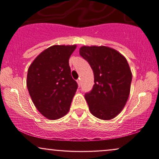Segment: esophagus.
Instances as JSON below:
<instances>
[{"instance_id": "34e87169", "label": "esophagus", "mask_w": 159, "mask_h": 159, "mask_svg": "<svg viewBox=\"0 0 159 159\" xmlns=\"http://www.w3.org/2000/svg\"><path fill=\"white\" fill-rule=\"evenodd\" d=\"M77 82H78V84L80 86V84H81V78H78V80H77Z\"/></svg>"}]
</instances>
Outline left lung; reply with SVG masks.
<instances>
[{
    "mask_svg": "<svg viewBox=\"0 0 159 159\" xmlns=\"http://www.w3.org/2000/svg\"><path fill=\"white\" fill-rule=\"evenodd\" d=\"M79 53L94 73V86L84 94L90 111L100 119H112L129 98L132 79L129 63L119 52L105 46H83Z\"/></svg>",
    "mask_w": 159,
    "mask_h": 159,
    "instance_id": "obj_1",
    "label": "left lung"
}]
</instances>
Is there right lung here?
Segmentation results:
<instances>
[{
    "instance_id": "1",
    "label": "right lung",
    "mask_w": 159,
    "mask_h": 159,
    "mask_svg": "<svg viewBox=\"0 0 159 159\" xmlns=\"http://www.w3.org/2000/svg\"><path fill=\"white\" fill-rule=\"evenodd\" d=\"M76 45H54L44 50L28 68L27 87L41 115L57 119L69 111L78 89L70 75L69 57Z\"/></svg>"
}]
</instances>
